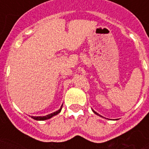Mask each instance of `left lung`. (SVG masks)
Returning a JSON list of instances; mask_svg holds the SVG:
<instances>
[{"instance_id": "left-lung-1", "label": "left lung", "mask_w": 149, "mask_h": 149, "mask_svg": "<svg viewBox=\"0 0 149 149\" xmlns=\"http://www.w3.org/2000/svg\"><path fill=\"white\" fill-rule=\"evenodd\" d=\"M93 112H94V113H97V114H98V113H97V112H95V111H93Z\"/></svg>"}]
</instances>
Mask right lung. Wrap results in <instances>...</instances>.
Masks as SVG:
<instances>
[{
	"mask_svg": "<svg viewBox=\"0 0 149 149\" xmlns=\"http://www.w3.org/2000/svg\"><path fill=\"white\" fill-rule=\"evenodd\" d=\"M61 110H62V107H61V108L59 109L58 111H56V112H54V113H50V114H48V115H46V116H43V117H31V118H33V119H35V120H47V119H49V118H51L52 117H53V116L56 115V114H58V113L61 111Z\"/></svg>",
	"mask_w": 149,
	"mask_h": 149,
	"instance_id": "1",
	"label": "right lung"
}]
</instances>
